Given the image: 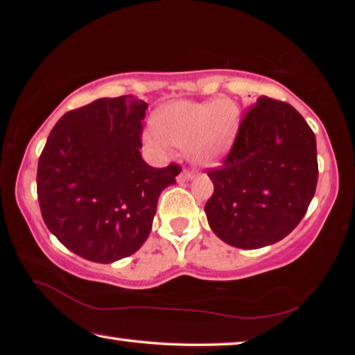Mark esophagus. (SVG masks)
I'll use <instances>...</instances> for the list:
<instances>
[{
  "label": "esophagus",
  "instance_id": "34e87169",
  "mask_svg": "<svg viewBox=\"0 0 355 355\" xmlns=\"http://www.w3.org/2000/svg\"><path fill=\"white\" fill-rule=\"evenodd\" d=\"M192 178V172L189 169H183L182 173L178 175V182H186V180Z\"/></svg>",
  "mask_w": 355,
  "mask_h": 355
}]
</instances>
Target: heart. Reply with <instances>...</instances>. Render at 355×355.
Here are the masks:
<instances>
[{
    "mask_svg": "<svg viewBox=\"0 0 355 355\" xmlns=\"http://www.w3.org/2000/svg\"><path fill=\"white\" fill-rule=\"evenodd\" d=\"M239 127V107L230 100L175 101L155 114L153 128L159 139L183 147L194 163L213 164L235 141ZM163 146L160 141H152Z\"/></svg>",
    "mask_w": 355,
    "mask_h": 355,
    "instance_id": "obj_1",
    "label": "heart"
}]
</instances>
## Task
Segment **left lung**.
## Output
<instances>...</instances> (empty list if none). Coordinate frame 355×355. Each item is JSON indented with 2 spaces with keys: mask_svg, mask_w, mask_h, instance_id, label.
<instances>
[{
  "mask_svg": "<svg viewBox=\"0 0 355 355\" xmlns=\"http://www.w3.org/2000/svg\"><path fill=\"white\" fill-rule=\"evenodd\" d=\"M208 177L214 192L205 213L222 241L239 249L277 243L297 227L315 196V133L291 105L263 95Z\"/></svg>",
  "mask_w": 355,
  "mask_h": 355,
  "instance_id": "obj_1",
  "label": "left lung"
}]
</instances>
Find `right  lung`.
<instances>
[{"label":"right lung","instance_id":"1","mask_svg":"<svg viewBox=\"0 0 355 355\" xmlns=\"http://www.w3.org/2000/svg\"><path fill=\"white\" fill-rule=\"evenodd\" d=\"M147 103L133 95L98 98L65 112L53 127L37 166L45 225L86 260L112 263L146 243L161 191L182 167L142 159Z\"/></svg>","mask_w":355,"mask_h":355}]
</instances>
